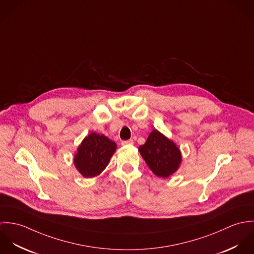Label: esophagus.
Segmentation results:
<instances>
[{
	"instance_id": "obj_1",
	"label": "esophagus",
	"mask_w": 254,
	"mask_h": 254,
	"mask_svg": "<svg viewBox=\"0 0 254 254\" xmlns=\"http://www.w3.org/2000/svg\"><path fill=\"white\" fill-rule=\"evenodd\" d=\"M121 144L123 145H133V144H134V141H133L132 139H130V140H127V141H122Z\"/></svg>"
}]
</instances>
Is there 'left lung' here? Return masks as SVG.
I'll return each mask as SVG.
<instances>
[{
	"mask_svg": "<svg viewBox=\"0 0 254 254\" xmlns=\"http://www.w3.org/2000/svg\"><path fill=\"white\" fill-rule=\"evenodd\" d=\"M139 151L157 177H169L177 171L181 163L180 149L157 130L149 134L145 144L139 147Z\"/></svg>",
	"mask_w": 254,
	"mask_h": 254,
	"instance_id": "left-lung-1",
	"label": "left lung"
}]
</instances>
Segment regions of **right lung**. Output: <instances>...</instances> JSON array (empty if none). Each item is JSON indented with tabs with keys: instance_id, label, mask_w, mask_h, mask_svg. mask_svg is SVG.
Segmentation results:
<instances>
[{
	"instance_id": "add662e5",
	"label": "right lung",
	"mask_w": 254,
	"mask_h": 254,
	"mask_svg": "<svg viewBox=\"0 0 254 254\" xmlns=\"http://www.w3.org/2000/svg\"><path fill=\"white\" fill-rule=\"evenodd\" d=\"M116 145L108 137L91 133L78 147L74 157L77 170L86 178L99 175L109 164Z\"/></svg>"
}]
</instances>
